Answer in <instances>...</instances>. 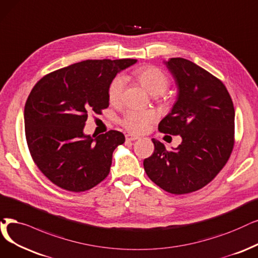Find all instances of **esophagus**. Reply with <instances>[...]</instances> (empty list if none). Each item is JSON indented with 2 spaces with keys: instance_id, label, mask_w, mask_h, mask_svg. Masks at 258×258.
I'll list each match as a JSON object with an SVG mask.
<instances>
[{
  "instance_id": "1",
  "label": "esophagus",
  "mask_w": 258,
  "mask_h": 258,
  "mask_svg": "<svg viewBox=\"0 0 258 258\" xmlns=\"http://www.w3.org/2000/svg\"><path fill=\"white\" fill-rule=\"evenodd\" d=\"M140 137L138 136H135V135H131V133H128V135H126V141H137L139 140Z\"/></svg>"
}]
</instances>
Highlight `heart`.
Returning <instances> with one entry per match:
<instances>
[{
    "instance_id": "b5f03b06",
    "label": "heart",
    "mask_w": 258,
    "mask_h": 258,
    "mask_svg": "<svg viewBox=\"0 0 258 258\" xmlns=\"http://www.w3.org/2000/svg\"><path fill=\"white\" fill-rule=\"evenodd\" d=\"M133 75L140 81V84L145 88L150 94L160 95L167 90L169 86V78L161 69L157 67H144L133 72ZM125 79L117 76L112 80L109 87V101L112 105H117L120 102ZM157 119L156 112L152 110H128L121 119V125L127 130L135 133H143L147 131L151 123Z\"/></svg>"
}]
</instances>
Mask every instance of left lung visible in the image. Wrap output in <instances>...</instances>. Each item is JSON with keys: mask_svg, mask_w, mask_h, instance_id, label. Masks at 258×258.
<instances>
[{"mask_svg": "<svg viewBox=\"0 0 258 258\" xmlns=\"http://www.w3.org/2000/svg\"><path fill=\"white\" fill-rule=\"evenodd\" d=\"M178 87L177 100L159 123V131L180 136L173 150L152 139L154 152L144 160L149 179L174 195L198 190L228 162L234 146L235 110L217 77L184 58L164 61Z\"/></svg>", "mask_w": 258, "mask_h": 258, "instance_id": "8db88e82", "label": "left lung"}]
</instances>
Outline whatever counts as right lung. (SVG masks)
I'll return each mask as SVG.
<instances>
[{"label":"right lung","instance_id":"1","mask_svg":"<svg viewBox=\"0 0 258 258\" xmlns=\"http://www.w3.org/2000/svg\"><path fill=\"white\" fill-rule=\"evenodd\" d=\"M137 59L85 60L45 75L33 88L24 108L27 146L35 164L57 186L80 192L110 172L112 154L125 142L110 130L95 139L84 133L89 112L109 107V87Z\"/></svg>","mask_w":258,"mask_h":258}]
</instances>
